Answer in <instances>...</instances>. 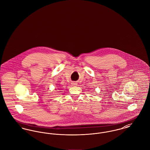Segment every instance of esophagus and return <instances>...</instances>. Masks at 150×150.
<instances>
[{"instance_id": "esophagus-1", "label": "esophagus", "mask_w": 150, "mask_h": 150, "mask_svg": "<svg viewBox=\"0 0 150 150\" xmlns=\"http://www.w3.org/2000/svg\"><path fill=\"white\" fill-rule=\"evenodd\" d=\"M71 84H72L73 86H75V85H77V83H75V82H72V83H71Z\"/></svg>"}]
</instances>
